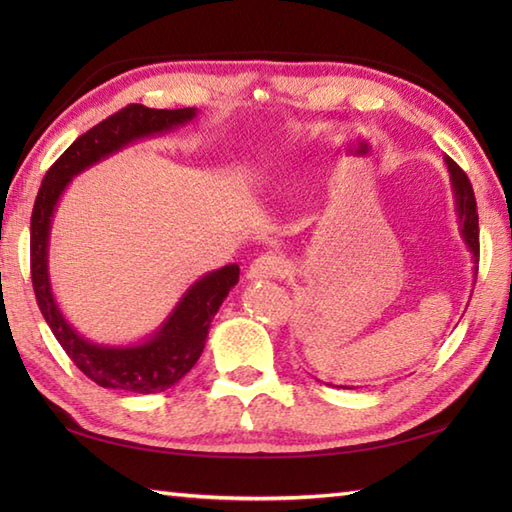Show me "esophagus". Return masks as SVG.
<instances>
[{
  "label": "esophagus",
  "mask_w": 512,
  "mask_h": 512,
  "mask_svg": "<svg viewBox=\"0 0 512 512\" xmlns=\"http://www.w3.org/2000/svg\"><path fill=\"white\" fill-rule=\"evenodd\" d=\"M290 273V264L286 257L279 253H264L259 255L253 264H250L246 277L248 279H279Z\"/></svg>",
  "instance_id": "1"
}]
</instances>
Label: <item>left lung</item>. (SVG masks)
I'll list each match as a JSON object with an SVG mask.
<instances>
[{
    "label": "left lung",
    "mask_w": 512,
    "mask_h": 512,
    "mask_svg": "<svg viewBox=\"0 0 512 512\" xmlns=\"http://www.w3.org/2000/svg\"><path fill=\"white\" fill-rule=\"evenodd\" d=\"M451 173V189H453V198H455V211H458V220H460V233L464 237L466 246L471 248L473 253V262H480V217H477V204H475V193L471 187V180L466 173L460 169V165L449 156L444 158ZM475 275H477V266H475Z\"/></svg>",
    "instance_id": "obj_1"
}]
</instances>
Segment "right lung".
I'll return each instance as SVG.
<instances>
[{
	"instance_id": "right-lung-1",
	"label": "right lung",
	"mask_w": 512,
	"mask_h": 512,
	"mask_svg": "<svg viewBox=\"0 0 512 512\" xmlns=\"http://www.w3.org/2000/svg\"><path fill=\"white\" fill-rule=\"evenodd\" d=\"M195 114H198L195 107L151 110L138 103L127 105L76 138L43 176L37 193L30 217V275L39 310L72 363L105 389L160 394L187 376L204 350L213 317L228 290L239 281V266L228 264L195 281L167 321L145 343L127 347L92 343L65 321L50 288L48 239L54 206L70 180L83 169L116 154L134 140L171 132L193 121Z\"/></svg>"
}]
</instances>
